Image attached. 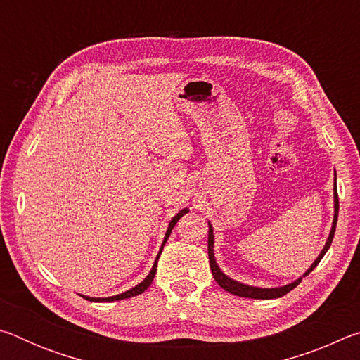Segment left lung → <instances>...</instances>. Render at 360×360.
<instances>
[{"instance_id": "left-lung-1", "label": "left lung", "mask_w": 360, "mask_h": 360, "mask_svg": "<svg viewBox=\"0 0 360 360\" xmlns=\"http://www.w3.org/2000/svg\"><path fill=\"white\" fill-rule=\"evenodd\" d=\"M335 181H337V174H335ZM333 222H332V229H330V233H328V238L326 241V246L322 249L321 254L318 255V259H316L311 266L308 268L307 271H304V275L300 276L298 279H295L294 283H289L285 285H281V288H254V285H248V284H243L235 281V279L229 278L225 273L219 268L216 257H214V233H212V225L208 222L210 225V233H208V255H210V265H211V271H212V276H214L216 283L221 285L222 289H225L230 294L233 295H238V297H245V298H260V300H270V298H278V297H283L290 292L292 289H295L298 284L302 283V278L308 276L309 273H311L318 264L321 262V259L324 257V254L328 251V248L332 245V240H333V235H335V229H337V221H338V193H337V182H335V188H333Z\"/></svg>"}]
</instances>
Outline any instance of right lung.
<instances>
[{"instance_id":"add662e5","label":"right lung","mask_w":360,"mask_h":360,"mask_svg":"<svg viewBox=\"0 0 360 360\" xmlns=\"http://www.w3.org/2000/svg\"><path fill=\"white\" fill-rule=\"evenodd\" d=\"M186 212H188V210H187V208L181 210V211L178 212V214H176V216L172 219V222H169V225H168V230H167V233H165V238H163V243H162L160 251H158V254H157V259H155V262H154V265H152V270L149 271V275L146 276L141 283L136 284L135 288H131L130 290L122 292V294H119V295H112V297L96 298V297H87V295H82V297L85 298V300H90V302H115V300H124V298H130V297H135V295L143 294V292H144L146 289H148L149 285L152 284V281H154V276H155V271H157V262H158V257H160L162 249H163V246H165V243H167V240H168L169 233H172V230H173V227L176 225V222H178L179 219L186 214Z\"/></svg>"}]
</instances>
